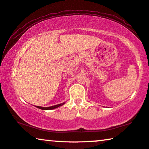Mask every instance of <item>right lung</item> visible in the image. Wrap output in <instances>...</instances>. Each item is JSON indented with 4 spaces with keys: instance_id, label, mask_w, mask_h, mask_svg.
<instances>
[{
    "instance_id": "1",
    "label": "right lung",
    "mask_w": 149,
    "mask_h": 149,
    "mask_svg": "<svg viewBox=\"0 0 149 149\" xmlns=\"http://www.w3.org/2000/svg\"><path fill=\"white\" fill-rule=\"evenodd\" d=\"M63 104H64V103H63V104H57V105L52 106H50V107H46V108H45V107H41V106H37L36 107L39 108V109H41V110H53V109H55V108H57V107H59V106H62Z\"/></svg>"
}]
</instances>
